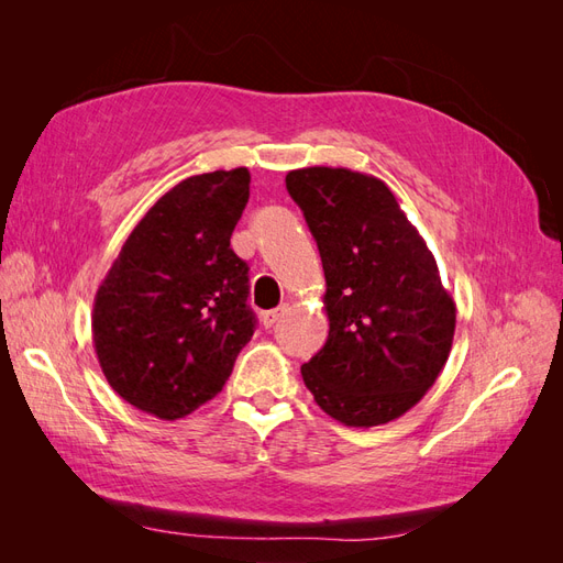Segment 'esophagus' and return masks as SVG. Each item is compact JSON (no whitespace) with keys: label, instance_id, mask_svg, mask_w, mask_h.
<instances>
[{"label":"esophagus","instance_id":"obj_1","mask_svg":"<svg viewBox=\"0 0 563 563\" xmlns=\"http://www.w3.org/2000/svg\"><path fill=\"white\" fill-rule=\"evenodd\" d=\"M284 312H286V305L284 308H277V310H267V312H263V323H265V329H272L275 327V323L284 317Z\"/></svg>","mask_w":563,"mask_h":563}]
</instances>
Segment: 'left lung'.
Segmentation results:
<instances>
[{
	"label": "left lung",
	"instance_id": "obj_1",
	"mask_svg": "<svg viewBox=\"0 0 563 563\" xmlns=\"http://www.w3.org/2000/svg\"><path fill=\"white\" fill-rule=\"evenodd\" d=\"M317 240L329 340L300 373L323 413L376 428L413 408L444 368L455 302L389 187L352 168L288 172Z\"/></svg>",
	"mask_w": 563,
	"mask_h": 563
}]
</instances>
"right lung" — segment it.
<instances>
[{
	"mask_svg": "<svg viewBox=\"0 0 563 563\" xmlns=\"http://www.w3.org/2000/svg\"><path fill=\"white\" fill-rule=\"evenodd\" d=\"M249 168L190 176L133 228L93 300V347L110 387L141 411L178 420L213 399L249 343V265L230 236Z\"/></svg>",
	"mask_w": 563,
	"mask_h": 563,
	"instance_id": "right-lung-1",
	"label": "right lung"
}]
</instances>
